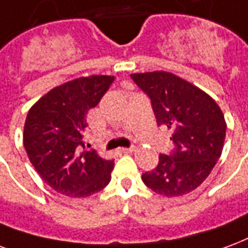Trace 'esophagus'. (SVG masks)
I'll return each mask as SVG.
<instances>
[{
	"label": "esophagus",
	"mask_w": 248,
	"mask_h": 248,
	"mask_svg": "<svg viewBox=\"0 0 248 248\" xmlns=\"http://www.w3.org/2000/svg\"><path fill=\"white\" fill-rule=\"evenodd\" d=\"M120 152H122V153H132V152H135V146H129V148H120Z\"/></svg>",
	"instance_id": "1"
}]
</instances>
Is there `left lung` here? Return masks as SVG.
Here are the masks:
<instances>
[{"mask_svg": "<svg viewBox=\"0 0 248 248\" xmlns=\"http://www.w3.org/2000/svg\"><path fill=\"white\" fill-rule=\"evenodd\" d=\"M148 96L158 125L171 132L176 149L160 155L158 165L142 174L149 189L164 197L190 193L205 181L223 151L226 120L213 97L168 71L132 74Z\"/></svg>", "mask_w": 248, "mask_h": 248, "instance_id": "obj_1", "label": "left lung"}]
</instances>
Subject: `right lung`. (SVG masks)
<instances>
[{
	"label": "right lung",
	"instance_id": "right-lung-1",
	"mask_svg": "<svg viewBox=\"0 0 248 248\" xmlns=\"http://www.w3.org/2000/svg\"><path fill=\"white\" fill-rule=\"evenodd\" d=\"M113 79L111 75L78 78L54 87L29 109L25 151L43 181L63 196L90 197L111 181L115 162L87 151L83 133L88 126L87 113Z\"/></svg>",
	"mask_w": 248,
	"mask_h": 248
}]
</instances>
